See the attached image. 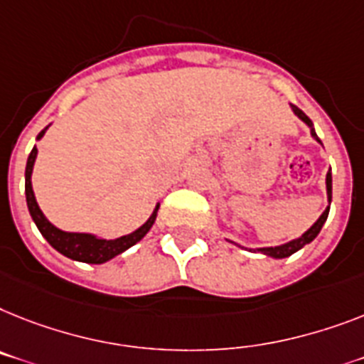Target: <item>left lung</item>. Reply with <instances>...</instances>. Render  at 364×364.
<instances>
[{"label":"left lung","mask_w":364,"mask_h":364,"mask_svg":"<svg viewBox=\"0 0 364 364\" xmlns=\"http://www.w3.org/2000/svg\"><path fill=\"white\" fill-rule=\"evenodd\" d=\"M292 111H294V113H296L297 117H299V119H301L303 122H305V124L309 126V128H311V135H312V137H314V139L318 141V143H320V145H322V141L318 139L316 132H314V128H312V121H311V119H309V117L305 115V113H303L301 109H299V107L292 106ZM331 184H333V178H331V169H329V171H327V176H326L327 200H329V204H331V195H333L331 193V191H333V186ZM327 215H329V206H327V208L323 210V214L316 219V223L312 225V227L307 230V232H303L301 236H299V238L292 240V242L283 243V245H275V247L249 249V251H255V253H257V251H258V253H262V255H266V257H272V258H287V257H290V255H294V253H296V251H299V249L305 247L307 243H311L312 240L316 238L318 234H320V230H322L323 223H326Z\"/></svg>","instance_id":"1"}]
</instances>
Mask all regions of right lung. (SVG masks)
<instances>
[{
	"label": "right lung",
	"mask_w": 364,
	"mask_h": 364,
	"mask_svg": "<svg viewBox=\"0 0 364 364\" xmlns=\"http://www.w3.org/2000/svg\"><path fill=\"white\" fill-rule=\"evenodd\" d=\"M48 126L41 134L37 135V139H41L42 135L46 134ZM37 160V146H33L31 154L27 158L26 165V200L27 208H29V214H31L33 221L37 225V229L41 230V234L46 238V242L52 245L55 251H59L65 257L72 258V260H77V262L85 264H104L111 258H115L117 255L124 253L126 249H130L132 245H135L137 242L145 238V234L152 229V225L156 221V215H158V208L160 204H156L154 212L146 219L145 223L141 225L139 229L134 230V232L121 236V238H98L95 234L87 232H67V230L57 229L55 225H52L46 219V215L42 214V210L38 208L37 199H35V193H33L31 186V173L33 165Z\"/></svg>",
	"instance_id": "1"
}]
</instances>
